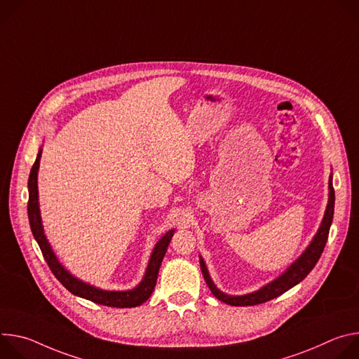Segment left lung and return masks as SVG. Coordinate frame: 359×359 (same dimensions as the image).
I'll return each instance as SVG.
<instances>
[{
	"mask_svg": "<svg viewBox=\"0 0 359 359\" xmlns=\"http://www.w3.org/2000/svg\"><path fill=\"white\" fill-rule=\"evenodd\" d=\"M328 204L325 209V215L324 219L321 222V226L317 231V234L314 236V238L311 240L310 245L305 248V251L299 255V257L276 280H273L271 283H269L267 285L262 287L260 290L250 292V294H244V295H229L224 294L223 291H220L215 283L212 281L208 267L204 264L203 259L200 257V267H201V273L204 280H206V284L209 285L210 291L213 292V295L229 304V305H234V306H245V305H257V304H263L267 302L281 294H284L285 291H288L290 288H292L294 285H297L298 283H301L306 276L310 274V271L316 267L317 262L320 260L321 254L324 251V247L327 244L328 240V234H330V227L332 223V217H334V204H335V191H334V186H332V173L330 176V182H328Z\"/></svg>",
	"mask_w": 359,
	"mask_h": 359,
	"instance_id": "left-lung-1",
	"label": "left lung"
}]
</instances>
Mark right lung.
<instances>
[{"label": "right lung", "mask_w": 359, "mask_h": 359, "mask_svg": "<svg viewBox=\"0 0 359 359\" xmlns=\"http://www.w3.org/2000/svg\"><path fill=\"white\" fill-rule=\"evenodd\" d=\"M42 155V147H39L38 155L35 159V163L31 169L29 179H28V219L31 231L34 234V238L36 240L43 259L46 264L49 266L50 271L58 278V281L74 295L82 297L85 299H89L92 302L107 305V306H115V309H132V306H137L143 304L150 294L156 287L159 269L162 264V260L166 254V250L169 247V243L175 234V230H169L155 245L150 255V260L146 269V273L143 276V280L136 285L133 290L126 291H107L96 288L90 284L83 283L82 280L74 277L57 259L55 252L50 248L45 233L42 227L41 213H39V203H38V169H39V161Z\"/></svg>", "instance_id": "add662e5"}]
</instances>
